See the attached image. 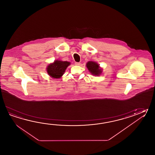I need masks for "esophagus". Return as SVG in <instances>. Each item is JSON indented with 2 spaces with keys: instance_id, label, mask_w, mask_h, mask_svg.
<instances>
[{
  "instance_id": "34e87169",
  "label": "esophagus",
  "mask_w": 155,
  "mask_h": 155,
  "mask_svg": "<svg viewBox=\"0 0 155 155\" xmlns=\"http://www.w3.org/2000/svg\"><path fill=\"white\" fill-rule=\"evenodd\" d=\"M80 64L81 63H79V62H75V63H74V64L76 65V66H79V65H80Z\"/></svg>"
}]
</instances>
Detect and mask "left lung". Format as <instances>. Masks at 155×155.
I'll list each match as a JSON object with an SVG mask.
<instances>
[{
  "label": "left lung",
  "mask_w": 155,
  "mask_h": 155,
  "mask_svg": "<svg viewBox=\"0 0 155 155\" xmlns=\"http://www.w3.org/2000/svg\"><path fill=\"white\" fill-rule=\"evenodd\" d=\"M86 66L93 75L99 76L102 72V69L99 66V64L95 62L89 61L86 64Z\"/></svg>",
  "instance_id": "8db88e82"
}]
</instances>
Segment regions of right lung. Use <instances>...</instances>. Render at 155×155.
Listing matches in <instances>:
<instances>
[{
    "label": "right lung",
    "instance_id": "add662e5",
    "mask_svg": "<svg viewBox=\"0 0 155 155\" xmlns=\"http://www.w3.org/2000/svg\"><path fill=\"white\" fill-rule=\"evenodd\" d=\"M70 62L67 61H54V62L48 66L46 68L47 72L51 77L59 78L62 76L67 67L70 65Z\"/></svg>",
    "mask_w": 155,
    "mask_h": 155
}]
</instances>
